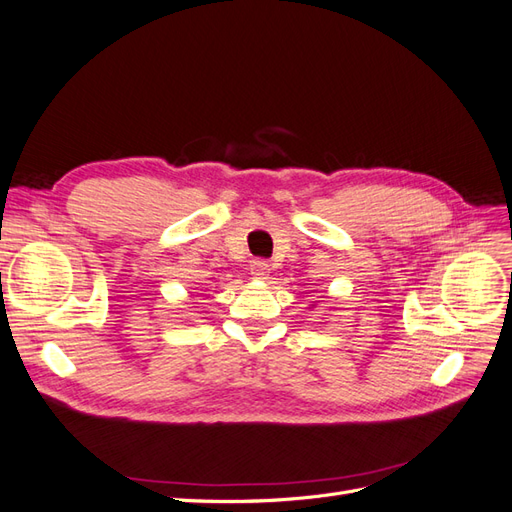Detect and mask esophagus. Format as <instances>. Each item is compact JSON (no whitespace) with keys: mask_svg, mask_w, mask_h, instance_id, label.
<instances>
[{"mask_svg":"<svg viewBox=\"0 0 512 512\" xmlns=\"http://www.w3.org/2000/svg\"><path fill=\"white\" fill-rule=\"evenodd\" d=\"M269 273H271V265L265 260H254L250 265V275L254 280H267Z\"/></svg>","mask_w":512,"mask_h":512,"instance_id":"34e87169","label":"esophagus"}]
</instances>
